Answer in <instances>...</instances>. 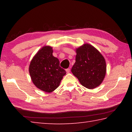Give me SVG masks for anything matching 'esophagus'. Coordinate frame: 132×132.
Masks as SVG:
<instances>
[{"instance_id": "34e87169", "label": "esophagus", "mask_w": 132, "mask_h": 132, "mask_svg": "<svg viewBox=\"0 0 132 132\" xmlns=\"http://www.w3.org/2000/svg\"><path fill=\"white\" fill-rule=\"evenodd\" d=\"M66 71L67 73H70V69H67L66 70Z\"/></svg>"}]
</instances>
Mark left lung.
Instances as JSON below:
<instances>
[{"instance_id": "left-lung-1", "label": "left lung", "mask_w": 132, "mask_h": 132, "mask_svg": "<svg viewBox=\"0 0 132 132\" xmlns=\"http://www.w3.org/2000/svg\"><path fill=\"white\" fill-rule=\"evenodd\" d=\"M76 62L71 72L82 86L94 89L101 84L106 72V62L95 47L84 44L76 49Z\"/></svg>"}]
</instances>
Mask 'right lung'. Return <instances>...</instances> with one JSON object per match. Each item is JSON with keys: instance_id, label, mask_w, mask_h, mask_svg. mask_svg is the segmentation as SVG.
Returning <instances> with one entry per match:
<instances>
[{"instance_id": "obj_1", "label": "right lung", "mask_w": 132, "mask_h": 132, "mask_svg": "<svg viewBox=\"0 0 132 132\" xmlns=\"http://www.w3.org/2000/svg\"><path fill=\"white\" fill-rule=\"evenodd\" d=\"M51 46H44L38 51L29 66L31 80L37 87L46 93L56 90L66 71L59 66V61L53 56Z\"/></svg>"}]
</instances>
